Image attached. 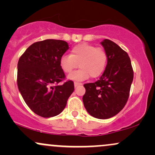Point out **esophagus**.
<instances>
[{
  "mask_svg": "<svg viewBox=\"0 0 155 155\" xmlns=\"http://www.w3.org/2000/svg\"><path fill=\"white\" fill-rule=\"evenodd\" d=\"M80 85H82V84L79 82H74V87H77L80 86Z\"/></svg>",
  "mask_w": 155,
  "mask_h": 155,
  "instance_id": "esophagus-1",
  "label": "esophagus"
}]
</instances>
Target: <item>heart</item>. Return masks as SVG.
Listing matches in <instances>:
<instances>
[{"label":"heart","instance_id":"b5f03b06","mask_svg":"<svg viewBox=\"0 0 155 155\" xmlns=\"http://www.w3.org/2000/svg\"><path fill=\"white\" fill-rule=\"evenodd\" d=\"M108 55L101 47L88 44H80L72 48L71 55H63L60 65L64 72L68 74L78 66L76 71L71 73L68 78L76 81L87 79L90 76L97 78L104 72L107 65Z\"/></svg>","mask_w":155,"mask_h":155}]
</instances>
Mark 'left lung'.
<instances>
[{
    "mask_svg": "<svg viewBox=\"0 0 155 155\" xmlns=\"http://www.w3.org/2000/svg\"><path fill=\"white\" fill-rule=\"evenodd\" d=\"M108 55V62L100 79L84 84L82 100L87 111L95 118L105 120L115 116L128 100L133 70L128 54L108 39L101 43Z\"/></svg>",
    "mask_w": 155,
    "mask_h": 155,
    "instance_id": "8db88e82",
    "label": "left lung"
}]
</instances>
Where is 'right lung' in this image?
I'll return each mask as SVG.
<instances>
[{"label":"right lung","mask_w":155,"mask_h":155,"mask_svg":"<svg viewBox=\"0 0 155 155\" xmlns=\"http://www.w3.org/2000/svg\"><path fill=\"white\" fill-rule=\"evenodd\" d=\"M69 49L66 41L47 39L30 46L17 64V86L25 102L38 116L51 117L61 113L74 90L65 78L60 60Z\"/></svg>","instance_id":"obj_1"}]
</instances>
